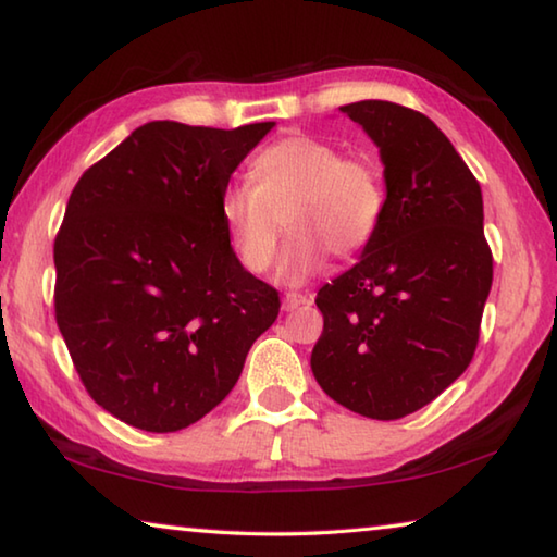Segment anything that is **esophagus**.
<instances>
[{"label":"esophagus","instance_id":"obj_1","mask_svg":"<svg viewBox=\"0 0 557 557\" xmlns=\"http://www.w3.org/2000/svg\"><path fill=\"white\" fill-rule=\"evenodd\" d=\"M307 301H309L307 295H299V292H287L285 299H282V309H285V312H295L297 307L307 305Z\"/></svg>","mask_w":557,"mask_h":557}]
</instances>
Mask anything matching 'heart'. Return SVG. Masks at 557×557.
I'll use <instances>...</instances> for the list:
<instances>
[{"label": "heart", "instance_id": "heart-1", "mask_svg": "<svg viewBox=\"0 0 557 557\" xmlns=\"http://www.w3.org/2000/svg\"><path fill=\"white\" fill-rule=\"evenodd\" d=\"M250 184H233L219 201L225 235L245 270L265 272L275 260L282 223L289 238L277 280L301 285L326 265L329 252L354 258L379 233L388 188L369 154H342L322 137L295 135L260 149Z\"/></svg>", "mask_w": 557, "mask_h": 557}]
</instances>
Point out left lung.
<instances>
[{
    "mask_svg": "<svg viewBox=\"0 0 557 557\" xmlns=\"http://www.w3.org/2000/svg\"><path fill=\"white\" fill-rule=\"evenodd\" d=\"M381 149L388 206L373 243L324 285L312 371L338 405L398 420L471 363L494 280L482 188L435 122L388 100L338 108Z\"/></svg>",
    "mask_w": 557,
    "mask_h": 557,
    "instance_id": "obj_1",
    "label": "left lung"
}]
</instances>
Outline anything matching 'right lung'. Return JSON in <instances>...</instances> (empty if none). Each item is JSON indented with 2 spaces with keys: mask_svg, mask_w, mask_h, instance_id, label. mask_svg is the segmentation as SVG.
I'll use <instances>...</instances> for the list:
<instances>
[{
  "mask_svg": "<svg viewBox=\"0 0 557 557\" xmlns=\"http://www.w3.org/2000/svg\"><path fill=\"white\" fill-rule=\"evenodd\" d=\"M272 127L147 122L73 188L53 243L55 324L90 398L132 428L201 420L277 319V289L240 265L219 213Z\"/></svg>",
  "mask_w": 557,
  "mask_h": 557,
  "instance_id": "add662e5",
  "label": "right lung"
}]
</instances>
